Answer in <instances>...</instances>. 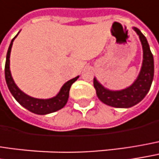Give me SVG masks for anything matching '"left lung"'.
<instances>
[{
    "label": "left lung",
    "instance_id": "8db88e82",
    "mask_svg": "<svg viewBox=\"0 0 159 159\" xmlns=\"http://www.w3.org/2000/svg\"><path fill=\"white\" fill-rule=\"evenodd\" d=\"M135 32L139 36L143 47V63L137 80L127 88L112 91L105 88L96 78H94V86L100 101L104 104L119 108H128L134 107L148 93L154 77V58L147 38L139 29L134 27Z\"/></svg>",
    "mask_w": 159,
    "mask_h": 159
}]
</instances>
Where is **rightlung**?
Masks as SVG:
<instances>
[{"instance_id": "1", "label": "right lung", "mask_w": 159, "mask_h": 159, "mask_svg": "<svg viewBox=\"0 0 159 159\" xmlns=\"http://www.w3.org/2000/svg\"><path fill=\"white\" fill-rule=\"evenodd\" d=\"M16 36L11 40V42L10 43L7 55H6V63H5V80H6V84H7L8 88H9L11 94L13 95L15 100L24 108L29 110L32 113L37 114V115H47V114L53 113L55 111H58L61 108H63L68 101L69 91H70L71 85L78 79L79 76H76L73 79L67 81L62 86L59 93L54 97H52L49 99H38V98H34L28 94H24L22 90L19 89V87L14 83V81L11 77V71H10V54H11L12 43Z\"/></svg>"}]
</instances>
